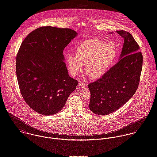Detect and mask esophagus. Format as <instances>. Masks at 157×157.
<instances>
[{
  "instance_id": "obj_1",
  "label": "esophagus",
  "mask_w": 157,
  "mask_h": 157,
  "mask_svg": "<svg viewBox=\"0 0 157 157\" xmlns=\"http://www.w3.org/2000/svg\"><path fill=\"white\" fill-rule=\"evenodd\" d=\"M85 84L84 83L82 82H80V83H79V84H78V87H79L80 88H83V87H85Z\"/></svg>"
}]
</instances>
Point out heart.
Listing matches in <instances>:
<instances>
[{
  "instance_id": "1",
  "label": "heart",
  "mask_w": 157,
  "mask_h": 157,
  "mask_svg": "<svg viewBox=\"0 0 157 157\" xmlns=\"http://www.w3.org/2000/svg\"><path fill=\"white\" fill-rule=\"evenodd\" d=\"M75 55H68L66 63L69 71L76 75L86 65V72L93 78L101 77L108 71L114 61L117 48L114 43L92 39L80 44L75 50Z\"/></svg>"
}]
</instances>
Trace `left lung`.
<instances>
[{"mask_svg": "<svg viewBox=\"0 0 157 157\" xmlns=\"http://www.w3.org/2000/svg\"><path fill=\"white\" fill-rule=\"evenodd\" d=\"M116 32L124 40L121 59L101 78L88 85L89 107L95 114L114 112L131 98L139 85L143 65L139 45L128 32Z\"/></svg>", "mask_w": 157, "mask_h": 157, "instance_id": "obj_1", "label": "left lung"}]
</instances>
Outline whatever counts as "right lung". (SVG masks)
<instances>
[{
    "label": "right lung",
    "mask_w": 157,
    "mask_h": 157,
    "mask_svg": "<svg viewBox=\"0 0 157 157\" xmlns=\"http://www.w3.org/2000/svg\"><path fill=\"white\" fill-rule=\"evenodd\" d=\"M77 35L71 29L43 26L30 32L20 45L16 57L20 90L40 114L58 113L78 83L69 76L63 55Z\"/></svg>",
    "instance_id": "add662e5"
}]
</instances>
